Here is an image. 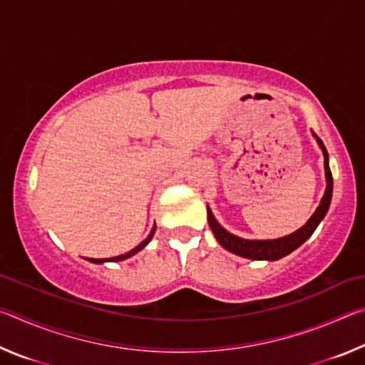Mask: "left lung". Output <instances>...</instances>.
I'll return each mask as SVG.
<instances>
[{
    "label": "left lung",
    "mask_w": 365,
    "mask_h": 365,
    "mask_svg": "<svg viewBox=\"0 0 365 365\" xmlns=\"http://www.w3.org/2000/svg\"><path fill=\"white\" fill-rule=\"evenodd\" d=\"M316 137L320 150L324 153V165H325V180H327V188L325 193L320 200V205L317 206L316 212L311 215V219L306 222V225H302L298 230L293 232L292 235H287V237L277 238V240H245L240 238L237 235L227 232L224 227H222L215 217L212 215V211L207 206V220L209 227L214 233V237L217 242L224 246L227 251L233 252V255H238L242 257L248 259H257V261H277V259H282L283 256L289 255V252L294 251L296 248L306 242V240L311 237L316 230L317 225L322 222L325 217L327 211H329L330 201H331V193H333V177L329 168V153H327L325 146L316 133H312Z\"/></svg>",
    "instance_id": "left-lung-1"
}]
</instances>
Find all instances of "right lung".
Here are the masks:
<instances>
[{
    "mask_svg": "<svg viewBox=\"0 0 365 365\" xmlns=\"http://www.w3.org/2000/svg\"><path fill=\"white\" fill-rule=\"evenodd\" d=\"M154 232H156V225L153 227V230H151V233L148 235V238L145 240V242H141L137 248H133L132 251H128V252H125V255H120V256H115V257H109V259H86V261H90V262H95V264H103V262H115V261H123V259H127V257H132L133 255H137L138 251H141L145 248V246L151 242V238H153V235H154Z\"/></svg>",
    "mask_w": 365,
    "mask_h": 365,
    "instance_id": "add662e5",
    "label": "right lung"
}]
</instances>
